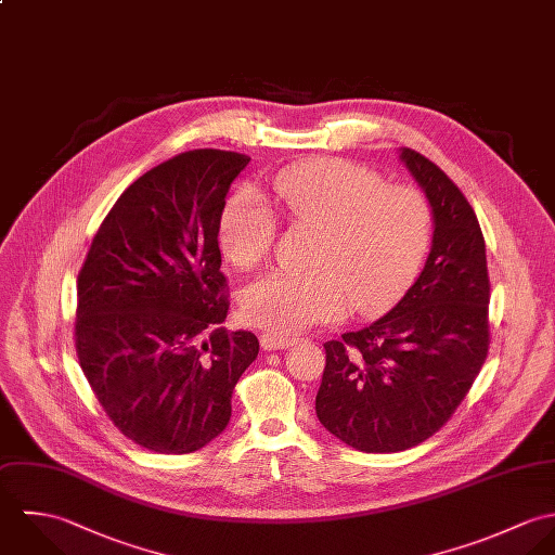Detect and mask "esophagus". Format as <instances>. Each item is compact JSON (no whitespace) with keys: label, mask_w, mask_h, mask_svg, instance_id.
Here are the masks:
<instances>
[{"label":"esophagus","mask_w":555,"mask_h":555,"mask_svg":"<svg viewBox=\"0 0 555 555\" xmlns=\"http://www.w3.org/2000/svg\"><path fill=\"white\" fill-rule=\"evenodd\" d=\"M259 343H261V347H263L266 351H272V349H287V347H292V345L296 343V338L283 336V334L266 333L261 334Z\"/></svg>","instance_id":"1"}]
</instances>
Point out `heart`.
I'll use <instances>...</instances> for the list:
<instances>
[{"mask_svg":"<svg viewBox=\"0 0 555 555\" xmlns=\"http://www.w3.org/2000/svg\"><path fill=\"white\" fill-rule=\"evenodd\" d=\"M272 197L294 224L320 229L309 272L276 270L250 283L240 300L248 324L274 334L302 333L340 320L351 307L373 315L390 307L416 276L431 242V208L408 184L343 158H313L272 178ZM276 222L263 199L237 191L222 208L224 257L250 270L266 261Z\"/></svg>","mask_w":555,"mask_h":555,"instance_id":"obj_1","label":"heart"}]
</instances>
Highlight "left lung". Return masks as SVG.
<instances>
[{
  "mask_svg": "<svg viewBox=\"0 0 555 555\" xmlns=\"http://www.w3.org/2000/svg\"><path fill=\"white\" fill-rule=\"evenodd\" d=\"M401 163L434 215L431 253L416 283L377 322L324 343L320 423L360 452H399L440 431L489 351V272L478 219L423 154Z\"/></svg>",
  "mask_w": 555,
  "mask_h": 555,
  "instance_id": "8db88e82",
  "label": "left lung"
}]
</instances>
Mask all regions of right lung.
Wrapping results in <instances>:
<instances>
[{"label": "right lung", "mask_w": 555, "mask_h": 555, "mask_svg": "<svg viewBox=\"0 0 555 555\" xmlns=\"http://www.w3.org/2000/svg\"><path fill=\"white\" fill-rule=\"evenodd\" d=\"M248 160L191 150L137 178L77 279L79 364L113 425L152 452L186 454L221 436L259 353L255 334L221 328L219 219Z\"/></svg>", "instance_id": "add662e5"}]
</instances>
